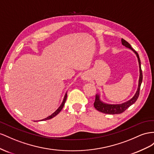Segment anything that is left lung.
<instances>
[{"instance_id":"8db88e82","label":"left lung","mask_w":154,"mask_h":154,"mask_svg":"<svg viewBox=\"0 0 154 154\" xmlns=\"http://www.w3.org/2000/svg\"><path fill=\"white\" fill-rule=\"evenodd\" d=\"M121 41H122V45H124L128 48H130L131 50L134 51V52L137 57L139 64V70H140L139 86H138L137 91V92H136L135 95L134 96V97L131 99H130V100H128V101H127L123 104H108L103 103L99 100V95H95V102L94 103L95 108L96 109H97L98 111H99L100 112L104 113H106V114H119V113H121L122 112H124L127 108H128L131 106V105H132L134 103H135V102L137 100V99L139 97L140 85H141V83L143 81V73H142L141 68H140V60L137 52L135 50H134L133 48H131V46H130V44L127 41H126L125 39L122 38Z\"/></svg>"}]
</instances>
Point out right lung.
Returning a JSON list of instances; mask_svg holds the SVG:
<instances>
[{"label": "right lung", "instance_id": "obj_1", "mask_svg": "<svg viewBox=\"0 0 154 154\" xmlns=\"http://www.w3.org/2000/svg\"><path fill=\"white\" fill-rule=\"evenodd\" d=\"M66 98H67V94H65V96H64V99H63V101L62 104H61L60 107H59L57 109V110H56L54 113H53L51 116H50L49 117H46V118H45V119H42L41 121H46V120L50 119H52L53 117H54L55 116H56L57 115V114L61 111V109H63V106H64V104H65L66 100Z\"/></svg>", "mask_w": 154, "mask_h": 154}]
</instances>
